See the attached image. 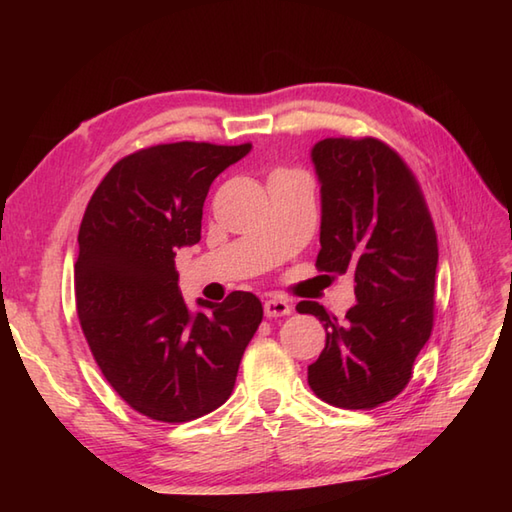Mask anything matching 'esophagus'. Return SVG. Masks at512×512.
Listing matches in <instances>:
<instances>
[{"label":"esophagus","mask_w":512,"mask_h":512,"mask_svg":"<svg viewBox=\"0 0 512 512\" xmlns=\"http://www.w3.org/2000/svg\"><path fill=\"white\" fill-rule=\"evenodd\" d=\"M264 312H266L268 319H277V317H286V314H290V312H292V306H290V303H288L286 299L273 297V299H268V301L264 303Z\"/></svg>","instance_id":"1"}]
</instances>
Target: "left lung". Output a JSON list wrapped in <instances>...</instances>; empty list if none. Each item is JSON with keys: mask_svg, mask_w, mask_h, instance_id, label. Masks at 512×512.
<instances>
[{"mask_svg": "<svg viewBox=\"0 0 512 512\" xmlns=\"http://www.w3.org/2000/svg\"><path fill=\"white\" fill-rule=\"evenodd\" d=\"M321 184L317 268L354 279L356 306L336 319L301 301L328 336L308 367L314 394L334 407L374 409L407 387L433 328L438 239L422 191L376 138H325L310 151Z\"/></svg>", "mask_w": 512, "mask_h": 512, "instance_id": "obj_1", "label": "left lung"}]
</instances>
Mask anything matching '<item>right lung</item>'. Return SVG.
<instances>
[{"mask_svg": "<svg viewBox=\"0 0 512 512\" xmlns=\"http://www.w3.org/2000/svg\"><path fill=\"white\" fill-rule=\"evenodd\" d=\"M253 145L171 143L118 160L96 187L74 264L81 328L116 394L143 416L189 422L228 400L264 317L253 292L184 303L176 253L200 242L213 180Z\"/></svg>", "mask_w": 512, "mask_h": 512, "instance_id": "add662e5", "label": "right lung"}]
</instances>
